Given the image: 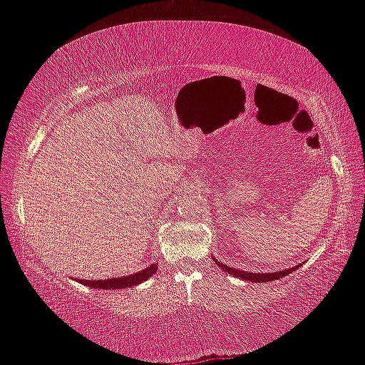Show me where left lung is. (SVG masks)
I'll return each mask as SVG.
<instances>
[{"label":"left lung","instance_id":"left-lung-1","mask_svg":"<svg viewBox=\"0 0 365 365\" xmlns=\"http://www.w3.org/2000/svg\"><path fill=\"white\" fill-rule=\"evenodd\" d=\"M215 261V259H214ZM215 264L219 265L222 270H225L227 274H232L235 277H240V279H245V280H250V282H257V283H262V282H272V280H279L282 277H285L288 274H292L294 270V267L292 269H287V270H282V272H274V274H251V272H246V270H237V269H232L228 267L225 264H220L215 261Z\"/></svg>","mask_w":365,"mask_h":365}]
</instances>
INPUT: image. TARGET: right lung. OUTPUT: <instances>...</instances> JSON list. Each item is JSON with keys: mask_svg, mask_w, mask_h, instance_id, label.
Returning <instances> with one entry per match:
<instances>
[{"mask_svg": "<svg viewBox=\"0 0 365 365\" xmlns=\"http://www.w3.org/2000/svg\"><path fill=\"white\" fill-rule=\"evenodd\" d=\"M158 270V264H151L150 267L137 272V274L133 275H127V277H117V279H108V280H78L80 283H83L86 287H91V288H100V289H120V288H130L133 285H138L146 279H150V277L154 274V272Z\"/></svg>", "mask_w": 365, "mask_h": 365, "instance_id": "1", "label": "right lung"}]
</instances>
